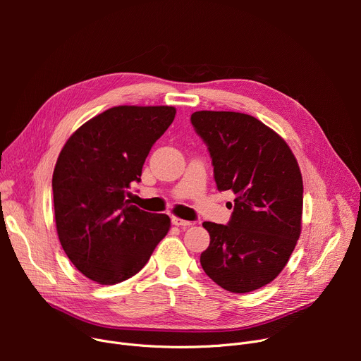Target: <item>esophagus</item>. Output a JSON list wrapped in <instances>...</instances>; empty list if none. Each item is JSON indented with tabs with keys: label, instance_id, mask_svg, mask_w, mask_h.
Masks as SVG:
<instances>
[{
	"label": "esophagus",
	"instance_id": "esophagus-1",
	"mask_svg": "<svg viewBox=\"0 0 361 361\" xmlns=\"http://www.w3.org/2000/svg\"><path fill=\"white\" fill-rule=\"evenodd\" d=\"M173 224H174V225H177V226H181V228H187V226H190V225H192V222H190V221H184V219L177 218V216H174V218H173Z\"/></svg>",
	"mask_w": 361,
	"mask_h": 361
}]
</instances>
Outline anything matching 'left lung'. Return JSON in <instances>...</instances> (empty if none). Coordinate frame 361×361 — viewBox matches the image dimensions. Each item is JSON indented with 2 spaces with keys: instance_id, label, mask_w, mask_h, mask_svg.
Instances as JSON below:
<instances>
[{
  "instance_id": "obj_1",
  "label": "left lung",
  "mask_w": 361,
  "mask_h": 361,
  "mask_svg": "<svg viewBox=\"0 0 361 361\" xmlns=\"http://www.w3.org/2000/svg\"><path fill=\"white\" fill-rule=\"evenodd\" d=\"M192 124L207 145L219 192L235 195L228 225L203 222L206 275L226 291L259 290L286 268L301 233L302 178L278 133L249 114L196 111Z\"/></svg>"
}]
</instances>
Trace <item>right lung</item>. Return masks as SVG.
<instances>
[{"label": "right lung", "instance_id": "1", "mask_svg": "<svg viewBox=\"0 0 361 361\" xmlns=\"http://www.w3.org/2000/svg\"><path fill=\"white\" fill-rule=\"evenodd\" d=\"M174 106L120 105L75 130L56 159L54 212L60 243L86 278L114 286L136 275L171 221L131 204L150 147L174 121Z\"/></svg>", "mask_w": 361, "mask_h": 361}]
</instances>
